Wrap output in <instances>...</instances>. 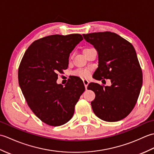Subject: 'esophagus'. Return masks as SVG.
I'll return each instance as SVG.
<instances>
[{
    "instance_id": "1",
    "label": "esophagus",
    "mask_w": 154,
    "mask_h": 154,
    "mask_svg": "<svg viewBox=\"0 0 154 154\" xmlns=\"http://www.w3.org/2000/svg\"><path fill=\"white\" fill-rule=\"evenodd\" d=\"M83 83H84V85H85V89H87L88 85H89V81H88L87 79H83Z\"/></svg>"
}]
</instances>
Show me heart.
Wrapping results in <instances>:
<instances>
[{
    "label": "heart",
    "instance_id": "obj_1",
    "mask_svg": "<svg viewBox=\"0 0 154 154\" xmlns=\"http://www.w3.org/2000/svg\"><path fill=\"white\" fill-rule=\"evenodd\" d=\"M90 49H92V48H86L85 49L83 52H85L87 50H89ZM75 74L77 75V76H79L81 77H85L86 78L87 77H89L90 74H91V70L89 69H79L77 70V71H75Z\"/></svg>",
    "mask_w": 154,
    "mask_h": 154
}]
</instances>
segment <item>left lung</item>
Wrapping results in <instances>:
<instances>
[{"label": "left lung", "mask_w": 154, "mask_h": 154, "mask_svg": "<svg viewBox=\"0 0 154 154\" xmlns=\"http://www.w3.org/2000/svg\"><path fill=\"white\" fill-rule=\"evenodd\" d=\"M96 49L99 65L93 77L109 79L110 86L91 83L87 89L94 91L91 106L95 115L106 122H116L131 112L142 85V71L133 45L110 32L83 34Z\"/></svg>", "instance_id": "obj_1"}]
</instances>
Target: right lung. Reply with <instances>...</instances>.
I'll return each instance as SVG.
<instances>
[{
    "mask_svg": "<svg viewBox=\"0 0 154 154\" xmlns=\"http://www.w3.org/2000/svg\"><path fill=\"white\" fill-rule=\"evenodd\" d=\"M83 40L78 34L51 35L34 41L26 51L18 68V83L27 104L42 122L52 126L67 123L85 90L80 78L63 87L58 73L67 69L69 57Z\"/></svg>",
    "mask_w": 154,
    "mask_h": 154,
    "instance_id": "obj_1",
    "label": "right lung"
}]
</instances>
